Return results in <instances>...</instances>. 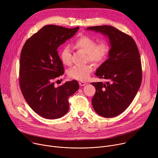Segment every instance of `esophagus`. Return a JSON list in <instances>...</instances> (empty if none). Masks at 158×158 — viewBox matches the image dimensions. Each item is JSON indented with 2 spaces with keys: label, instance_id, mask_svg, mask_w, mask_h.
<instances>
[{
  "label": "esophagus",
  "instance_id": "1",
  "mask_svg": "<svg viewBox=\"0 0 158 158\" xmlns=\"http://www.w3.org/2000/svg\"><path fill=\"white\" fill-rule=\"evenodd\" d=\"M79 84L80 85V86H84L86 84V82H85L84 81H80V82H79Z\"/></svg>",
  "mask_w": 158,
  "mask_h": 158
}]
</instances>
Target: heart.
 Returning a JSON list of instances; mask_svg holds the SVG:
<instances>
[{
	"label": "heart",
	"instance_id": "b5f03b06",
	"mask_svg": "<svg viewBox=\"0 0 158 158\" xmlns=\"http://www.w3.org/2000/svg\"><path fill=\"white\" fill-rule=\"evenodd\" d=\"M75 46L87 53V59L95 63H101L104 61L109 52V45L105 42L96 44L93 38L88 36H82L75 42ZM71 50L69 46H64L60 52V58L62 62L66 65L72 64ZM94 70L92 64H88L83 65H74L68 71L69 76L78 81L86 80Z\"/></svg>",
	"mask_w": 158,
	"mask_h": 158
}]
</instances>
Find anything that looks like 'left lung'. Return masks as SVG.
<instances>
[{"instance_id": "8db88e82", "label": "left lung", "mask_w": 158, "mask_h": 158, "mask_svg": "<svg viewBox=\"0 0 158 158\" xmlns=\"http://www.w3.org/2000/svg\"><path fill=\"white\" fill-rule=\"evenodd\" d=\"M107 37L110 45L108 59L96 71V76L106 79L92 82L96 93L92 104L97 114L113 118L126 110L136 96L142 81L140 55L134 39L110 26L86 28Z\"/></svg>"}]
</instances>
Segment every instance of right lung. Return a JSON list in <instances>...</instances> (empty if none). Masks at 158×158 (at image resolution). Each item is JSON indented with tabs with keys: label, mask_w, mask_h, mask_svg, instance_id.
Masks as SVG:
<instances>
[{
	"label": "right lung",
	"mask_w": 158,
	"mask_h": 158,
	"mask_svg": "<svg viewBox=\"0 0 158 158\" xmlns=\"http://www.w3.org/2000/svg\"><path fill=\"white\" fill-rule=\"evenodd\" d=\"M47 25L24 44L20 60V87L26 101L42 118L56 119L69 110L68 98L79 88L77 81L56 87L53 81L64 74L57 49L79 30Z\"/></svg>",
	"instance_id": "1"
}]
</instances>
